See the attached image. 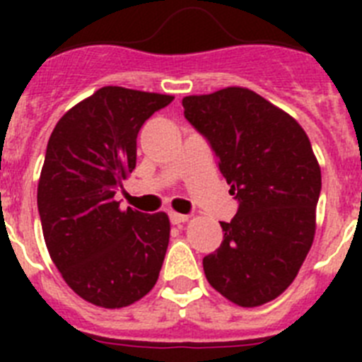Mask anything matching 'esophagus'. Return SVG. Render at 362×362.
I'll list each match as a JSON object with an SVG mask.
<instances>
[{"label": "esophagus", "instance_id": "34e87169", "mask_svg": "<svg viewBox=\"0 0 362 362\" xmlns=\"http://www.w3.org/2000/svg\"><path fill=\"white\" fill-rule=\"evenodd\" d=\"M188 219H190V217L185 216V214H177V212H172L170 214L172 225H183V223H187Z\"/></svg>", "mask_w": 362, "mask_h": 362}]
</instances>
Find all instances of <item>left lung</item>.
I'll return each mask as SVG.
<instances>
[{
	"label": "left lung",
	"mask_w": 362,
	"mask_h": 362,
	"mask_svg": "<svg viewBox=\"0 0 362 362\" xmlns=\"http://www.w3.org/2000/svg\"><path fill=\"white\" fill-rule=\"evenodd\" d=\"M185 117L216 152L239 210L203 259L214 288L243 308L288 288L315 235L321 166L290 114L243 86L183 98Z\"/></svg>",
	"instance_id": "left-lung-1"
}]
</instances>
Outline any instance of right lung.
<instances>
[{"instance_id":"add662e5","label":"right lung","mask_w":362,"mask_h":362,"mask_svg":"<svg viewBox=\"0 0 362 362\" xmlns=\"http://www.w3.org/2000/svg\"><path fill=\"white\" fill-rule=\"evenodd\" d=\"M174 95L103 86L74 105L50 134L37 210L50 259L81 299L123 308L158 283L170 219L119 209L116 190L136 168V139Z\"/></svg>"}]
</instances>
